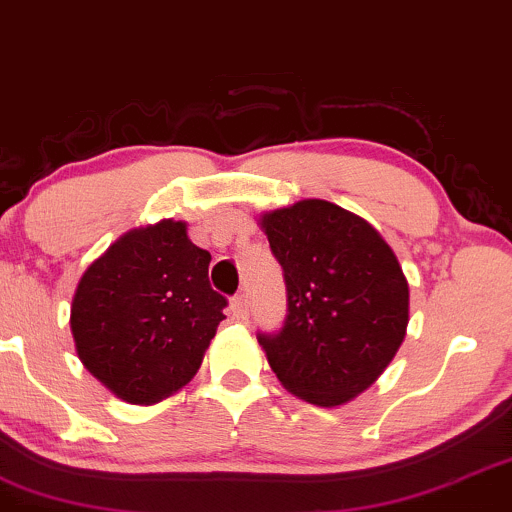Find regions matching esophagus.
<instances>
[{
  "instance_id": "esophagus-1",
  "label": "esophagus",
  "mask_w": 512,
  "mask_h": 512,
  "mask_svg": "<svg viewBox=\"0 0 512 512\" xmlns=\"http://www.w3.org/2000/svg\"><path fill=\"white\" fill-rule=\"evenodd\" d=\"M248 310H250L248 296H245V293H238V296L231 301L233 317H238V320H245V317H248Z\"/></svg>"
}]
</instances>
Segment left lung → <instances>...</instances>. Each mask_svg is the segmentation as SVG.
I'll return each instance as SVG.
<instances>
[{
    "label": "left lung",
    "mask_w": 512,
    "mask_h": 512,
    "mask_svg": "<svg viewBox=\"0 0 512 512\" xmlns=\"http://www.w3.org/2000/svg\"><path fill=\"white\" fill-rule=\"evenodd\" d=\"M284 267L289 313L260 334L267 361L291 395L339 407L390 366L409 325V284L385 238L325 199L260 216Z\"/></svg>",
    "instance_id": "obj_1"
}]
</instances>
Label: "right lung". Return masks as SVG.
<instances>
[{
	"mask_svg": "<svg viewBox=\"0 0 512 512\" xmlns=\"http://www.w3.org/2000/svg\"><path fill=\"white\" fill-rule=\"evenodd\" d=\"M207 250L163 219L120 236L88 264L72 298L74 346L88 373L129 404H156L195 378L223 320Z\"/></svg>",
	"mask_w": 512,
	"mask_h": 512,
	"instance_id": "1",
	"label": "right lung"
}]
</instances>
